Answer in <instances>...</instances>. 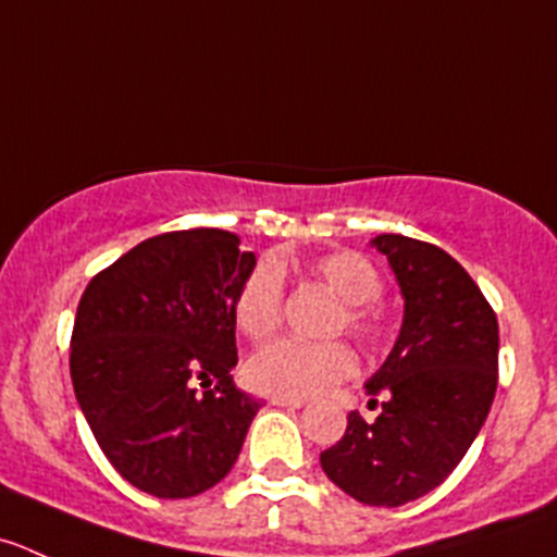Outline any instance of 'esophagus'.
Wrapping results in <instances>:
<instances>
[{
	"mask_svg": "<svg viewBox=\"0 0 557 557\" xmlns=\"http://www.w3.org/2000/svg\"><path fill=\"white\" fill-rule=\"evenodd\" d=\"M272 405H283V408H301L305 405V399H290V397H272L269 399Z\"/></svg>",
	"mask_w": 557,
	"mask_h": 557,
	"instance_id": "34e87169",
	"label": "esophagus"
}]
</instances>
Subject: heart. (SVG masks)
Instances as JSON below:
<instances>
[{"label":"heart","mask_w":557,"mask_h":557,"mask_svg":"<svg viewBox=\"0 0 557 557\" xmlns=\"http://www.w3.org/2000/svg\"><path fill=\"white\" fill-rule=\"evenodd\" d=\"M312 274L329 285L343 299L334 332H348L367 348H375L386 339V318L381 310L383 274L372 258L356 250H337L315 258ZM283 312V274L277 261L261 258L242 277L231 301V315L236 329L250 339H263L277 329ZM356 356L345 343H301L283 337L263 345L247 359V386L272 397L305 399L323 392L332 383L354 375Z\"/></svg>","instance_id":"1"}]
</instances>
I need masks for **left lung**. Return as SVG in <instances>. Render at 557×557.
I'll return each instance as SVG.
<instances>
[{
  "instance_id": "1",
  "label": "left lung",
  "mask_w": 557,
  "mask_h": 557,
  "mask_svg": "<svg viewBox=\"0 0 557 557\" xmlns=\"http://www.w3.org/2000/svg\"><path fill=\"white\" fill-rule=\"evenodd\" d=\"M372 245L403 288V329L364 383L370 397H383L381 413L364 422L350 410L321 468L359 504L403 506L444 484L482 430L498 388V318L441 247L399 234Z\"/></svg>"
}]
</instances>
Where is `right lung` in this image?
Returning <instances> with one entry per match:
<instances>
[{"instance_id": "obj_1", "label": "right lung", "mask_w": 557, "mask_h": 557, "mask_svg": "<svg viewBox=\"0 0 557 557\" xmlns=\"http://www.w3.org/2000/svg\"><path fill=\"white\" fill-rule=\"evenodd\" d=\"M239 236L171 231L86 285L70 337L75 397L116 473L154 498H193L234 468L261 403L234 386L231 301L256 267ZM215 386L195 394V381Z\"/></svg>"}]
</instances>
